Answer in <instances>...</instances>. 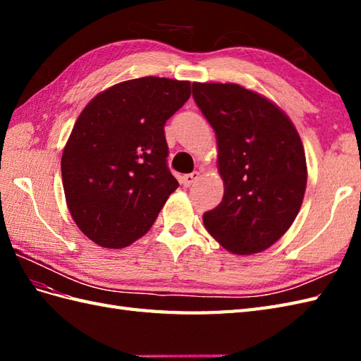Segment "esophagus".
<instances>
[{"label": "esophagus", "instance_id": "obj_1", "mask_svg": "<svg viewBox=\"0 0 361 361\" xmlns=\"http://www.w3.org/2000/svg\"><path fill=\"white\" fill-rule=\"evenodd\" d=\"M198 175H200V173H198V172H192V173H188V175L183 176V178H181L183 186H185V188H189V186L192 185V183L198 178Z\"/></svg>", "mask_w": 361, "mask_h": 361}]
</instances>
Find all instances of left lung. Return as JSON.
I'll return each instance as SVG.
<instances>
[{
    "label": "left lung",
    "mask_w": 361,
    "mask_h": 361,
    "mask_svg": "<svg viewBox=\"0 0 361 361\" xmlns=\"http://www.w3.org/2000/svg\"><path fill=\"white\" fill-rule=\"evenodd\" d=\"M217 137L224 200L203 214L208 233L234 255L270 248L288 231L307 185L305 153L278 105L237 83H192Z\"/></svg>",
    "instance_id": "8db88e82"
}]
</instances>
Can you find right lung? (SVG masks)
Masks as SVG:
<instances>
[{
    "label": "right lung",
    "instance_id": "add662e5",
    "mask_svg": "<svg viewBox=\"0 0 361 361\" xmlns=\"http://www.w3.org/2000/svg\"><path fill=\"white\" fill-rule=\"evenodd\" d=\"M190 82L140 78L116 83L82 110L62 155L68 209L90 240L124 248L149 231L178 181L167 167L164 124Z\"/></svg>",
    "mask_w": 361,
    "mask_h": 361
}]
</instances>
